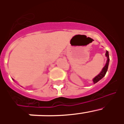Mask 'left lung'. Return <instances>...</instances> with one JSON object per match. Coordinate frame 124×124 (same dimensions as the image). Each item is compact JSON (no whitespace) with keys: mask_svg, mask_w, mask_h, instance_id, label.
Instances as JSON below:
<instances>
[{"mask_svg":"<svg viewBox=\"0 0 124 124\" xmlns=\"http://www.w3.org/2000/svg\"><path fill=\"white\" fill-rule=\"evenodd\" d=\"M106 56H107V62H106V64L105 65V66L103 68V69L102 70L101 72L99 73L97 76L94 78L93 79V82L94 83H96L97 82L99 81V80L101 79L104 76H105L106 75V73H107V69H108V66H109V52L108 51H106Z\"/></svg>","mask_w":124,"mask_h":124,"instance_id":"obj_1","label":"left lung"}]
</instances>
